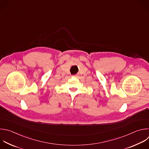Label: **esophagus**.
<instances>
[{
  "label": "esophagus",
  "mask_w": 149,
  "mask_h": 149,
  "mask_svg": "<svg viewBox=\"0 0 149 149\" xmlns=\"http://www.w3.org/2000/svg\"><path fill=\"white\" fill-rule=\"evenodd\" d=\"M74 77H77V75H73Z\"/></svg>",
  "instance_id": "1"
}]
</instances>
